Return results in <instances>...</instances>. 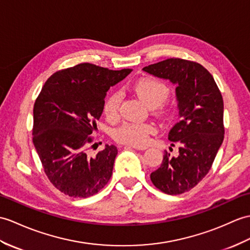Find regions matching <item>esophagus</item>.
Returning a JSON list of instances; mask_svg holds the SVG:
<instances>
[{
    "instance_id": "1",
    "label": "esophagus",
    "mask_w": 250,
    "mask_h": 250,
    "mask_svg": "<svg viewBox=\"0 0 250 250\" xmlns=\"http://www.w3.org/2000/svg\"><path fill=\"white\" fill-rule=\"evenodd\" d=\"M130 147L134 148L136 150H146L147 149V147H143V146H130Z\"/></svg>"
}]
</instances>
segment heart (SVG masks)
Masks as SVG:
<instances>
[{
	"mask_svg": "<svg viewBox=\"0 0 250 250\" xmlns=\"http://www.w3.org/2000/svg\"><path fill=\"white\" fill-rule=\"evenodd\" d=\"M132 90L137 97L147 104L149 107H155L163 112V102L169 96V86L162 81L151 77L138 79L132 85ZM121 95L119 92L109 94L103 103V114L109 121H115L120 115ZM156 132V126L152 123H125L118 126L113 133L116 142L130 145V146H145L150 135Z\"/></svg>",
	"mask_w": 250,
	"mask_h": 250,
	"instance_id": "b5f03b06",
	"label": "heart"
}]
</instances>
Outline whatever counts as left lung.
<instances>
[{"label":"left lung","instance_id":"left-lung-1","mask_svg":"<svg viewBox=\"0 0 250 250\" xmlns=\"http://www.w3.org/2000/svg\"><path fill=\"white\" fill-rule=\"evenodd\" d=\"M176 87L179 121L168 139L179 146L177 158L165 153L150 175L156 188L179 195L195 188L208 170L224 141V101L212 74L196 62L168 59L143 68Z\"/></svg>","mask_w":250,"mask_h":250}]
</instances>
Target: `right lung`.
Here are the masks:
<instances>
[{"label":"right lung","mask_w":250,"mask_h":250,"mask_svg":"<svg viewBox=\"0 0 250 250\" xmlns=\"http://www.w3.org/2000/svg\"><path fill=\"white\" fill-rule=\"evenodd\" d=\"M131 71L83 62L55 72L42 86L34 104L33 143L46 177L65 195L87 198L111 179L117 148L106 145L95 158L86 150L106 91Z\"/></svg>","instance_id":"1"}]
</instances>
